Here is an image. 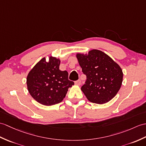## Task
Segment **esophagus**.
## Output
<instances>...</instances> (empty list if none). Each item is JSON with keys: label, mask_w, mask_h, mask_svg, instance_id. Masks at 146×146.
<instances>
[{"label": "esophagus", "mask_w": 146, "mask_h": 146, "mask_svg": "<svg viewBox=\"0 0 146 146\" xmlns=\"http://www.w3.org/2000/svg\"><path fill=\"white\" fill-rule=\"evenodd\" d=\"M74 83H75V84H76V85H80V84H81V80H78L74 81Z\"/></svg>", "instance_id": "esophagus-1"}]
</instances>
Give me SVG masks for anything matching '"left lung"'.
Masks as SVG:
<instances>
[{
	"instance_id": "left-lung-1",
	"label": "left lung",
	"mask_w": 146,
	"mask_h": 146,
	"mask_svg": "<svg viewBox=\"0 0 146 146\" xmlns=\"http://www.w3.org/2000/svg\"><path fill=\"white\" fill-rule=\"evenodd\" d=\"M76 57L86 80L81 90L90 102L102 104L116 95L123 82L120 66L106 53L91 50L88 55L77 54Z\"/></svg>"
}]
</instances>
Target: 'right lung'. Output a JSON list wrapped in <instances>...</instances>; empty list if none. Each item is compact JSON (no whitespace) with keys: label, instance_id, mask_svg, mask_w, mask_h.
Here are the masks:
<instances>
[{"label":"right lung","instance_id":"obj_1","mask_svg":"<svg viewBox=\"0 0 146 146\" xmlns=\"http://www.w3.org/2000/svg\"><path fill=\"white\" fill-rule=\"evenodd\" d=\"M60 64V60L55 57H50L48 62L43 58L27 76L29 92L39 103L52 106L62 102L68 89L74 84L66 71L59 69Z\"/></svg>","mask_w":146,"mask_h":146}]
</instances>
